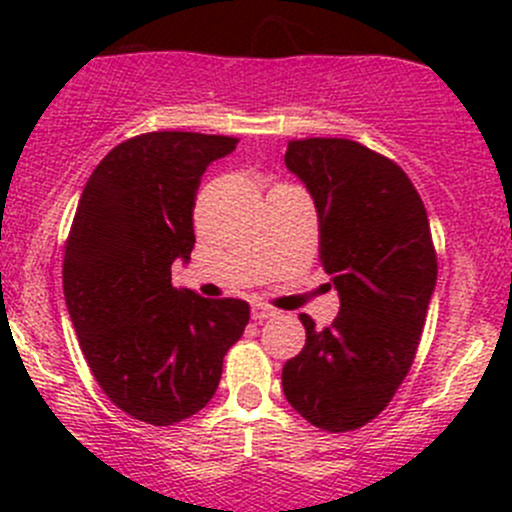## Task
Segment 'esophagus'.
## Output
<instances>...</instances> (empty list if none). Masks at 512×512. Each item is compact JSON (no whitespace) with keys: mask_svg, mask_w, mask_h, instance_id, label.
<instances>
[{"mask_svg":"<svg viewBox=\"0 0 512 512\" xmlns=\"http://www.w3.org/2000/svg\"><path fill=\"white\" fill-rule=\"evenodd\" d=\"M250 317L255 319V322H265V319L277 317V309L265 307V304H255V307H252V312H250Z\"/></svg>","mask_w":512,"mask_h":512,"instance_id":"esophagus-1","label":"esophagus"}]
</instances>
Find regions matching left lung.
Returning <instances> with one entry per match:
<instances>
[{
	"mask_svg": "<svg viewBox=\"0 0 512 512\" xmlns=\"http://www.w3.org/2000/svg\"><path fill=\"white\" fill-rule=\"evenodd\" d=\"M287 168L307 185L319 218V260L339 292L337 319L314 329L282 369V389L312 426H366L409 374L436 287L426 208L394 160L349 138L287 143Z\"/></svg>",
	"mask_w": 512,
	"mask_h": 512,
	"instance_id": "obj_1",
	"label": "left lung"
}]
</instances>
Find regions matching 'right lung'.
I'll return each mask as SVG.
<instances>
[{"label":"right lung","mask_w":512,"mask_h":512,"mask_svg":"<svg viewBox=\"0 0 512 512\" xmlns=\"http://www.w3.org/2000/svg\"><path fill=\"white\" fill-rule=\"evenodd\" d=\"M237 138L153 131L118 143L81 193L64 245V297L103 394L128 416L173 426L220 384L250 322L242 299H205L170 282L190 260L193 208L213 160Z\"/></svg>","instance_id":"obj_1"}]
</instances>
